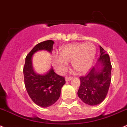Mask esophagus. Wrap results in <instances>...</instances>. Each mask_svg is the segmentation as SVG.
<instances>
[{
  "label": "esophagus",
  "instance_id": "1",
  "mask_svg": "<svg viewBox=\"0 0 127 127\" xmlns=\"http://www.w3.org/2000/svg\"><path fill=\"white\" fill-rule=\"evenodd\" d=\"M72 79V78L71 77H66L65 79H66V81H71Z\"/></svg>",
  "mask_w": 127,
  "mask_h": 127
}]
</instances>
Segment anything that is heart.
<instances>
[{
	"label": "heart",
	"instance_id": "1",
	"mask_svg": "<svg viewBox=\"0 0 127 127\" xmlns=\"http://www.w3.org/2000/svg\"><path fill=\"white\" fill-rule=\"evenodd\" d=\"M96 52L92 43H76L62 46L60 50L61 58H54L57 68L63 71L67 61H71L72 67L79 73H85L91 68Z\"/></svg>",
	"mask_w": 127,
	"mask_h": 127
}]
</instances>
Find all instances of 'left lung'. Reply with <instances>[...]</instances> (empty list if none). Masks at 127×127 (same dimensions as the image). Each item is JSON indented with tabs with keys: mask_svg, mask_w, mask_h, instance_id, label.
I'll return each instance as SVG.
<instances>
[{
	"mask_svg": "<svg viewBox=\"0 0 127 127\" xmlns=\"http://www.w3.org/2000/svg\"><path fill=\"white\" fill-rule=\"evenodd\" d=\"M100 51L96 65L87 76L80 77L77 95L82 101L89 105H98L105 99L111 82L110 57L100 46Z\"/></svg>",
	"mask_w": 127,
	"mask_h": 127,
	"instance_id": "8db88e82",
	"label": "left lung"
}]
</instances>
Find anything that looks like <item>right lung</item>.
I'll use <instances>...</instances> for the list:
<instances>
[{
  "label": "right lung",
  "mask_w": 127,
  "mask_h": 127,
  "mask_svg": "<svg viewBox=\"0 0 127 127\" xmlns=\"http://www.w3.org/2000/svg\"><path fill=\"white\" fill-rule=\"evenodd\" d=\"M54 43L53 40H46L35 46L26 57L23 67L25 86L30 97L35 104L44 108L53 105L58 100L61 88L66 81L64 77L55 73L52 66L44 74L35 72L32 58L40 51H47L51 53Z\"/></svg>",
  "instance_id": "add662e5"
}]
</instances>
